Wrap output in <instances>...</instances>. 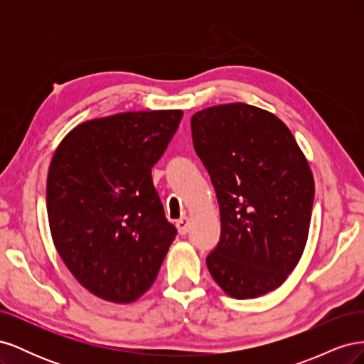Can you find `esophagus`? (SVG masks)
Returning <instances> with one entry per match:
<instances>
[{
    "instance_id": "obj_1",
    "label": "esophagus",
    "mask_w": 364,
    "mask_h": 364,
    "mask_svg": "<svg viewBox=\"0 0 364 364\" xmlns=\"http://www.w3.org/2000/svg\"><path fill=\"white\" fill-rule=\"evenodd\" d=\"M176 228H178V230H179V234H181V235H185V234L188 232V230H190V220L186 218V217L179 218L178 222H176Z\"/></svg>"
}]
</instances>
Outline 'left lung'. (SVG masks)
<instances>
[{
  "label": "left lung",
  "mask_w": 364,
  "mask_h": 364,
  "mask_svg": "<svg viewBox=\"0 0 364 364\" xmlns=\"http://www.w3.org/2000/svg\"><path fill=\"white\" fill-rule=\"evenodd\" d=\"M193 144L214 185L222 234L206 266L222 290L253 299L277 290L308 238L314 179L282 121L246 103L191 118Z\"/></svg>",
  "instance_id": "1"
}]
</instances>
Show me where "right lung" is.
Listing matches in <instances>:
<instances>
[{
  "instance_id": "right-lung-1",
  "label": "right lung",
  "mask_w": 364,
  "mask_h": 364,
  "mask_svg": "<svg viewBox=\"0 0 364 364\" xmlns=\"http://www.w3.org/2000/svg\"><path fill=\"white\" fill-rule=\"evenodd\" d=\"M183 112L141 111L74 127L51 159L47 213L65 266L83 287L129 304L155 282L178 234L165 218L151 167Z\"/></svg>"
}]
</instances>
